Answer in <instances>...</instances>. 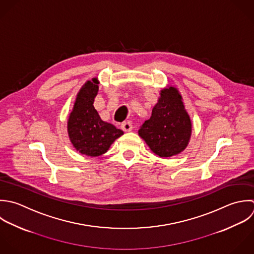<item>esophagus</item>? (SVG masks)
I'll use <instances>...</instances> for the list:
<instances>
[{
	"label": "esophagus",
	"mask_w": 254,
	"mask_h": 254,
	"mask_svg": "<svg viewBox=\"0 0 254 254\" xmlns=\"http://www.w3.org/2000/svg\"><path fill=\"white\" fill-rule=\"evenodd\" d=\"M121 127H122V129L124 130V131H130L131 129H132V124H131V122H125V123H123L122 124V126H121Z\"/></svg>",
	"instance_id": "1"
}]
</instances>
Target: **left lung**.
<instances>
[{
  "mask_svg": "<svg viewBox=\"0 0 254 254\" xmlns=\"http://www.w3.org/2000/svg\"><path fill=\"white\" fill-rule=\"evenodd\" d=\"M151 117L138 130V135L150 150L167 158L181 153L192 135V122L179 90L168 85L160 91Z\"/></svg>",
  "mask_w": 254,
  "mask_h": 254,
  "instance_id": "obj_1",
  "label": "left lung"
}]
</instances>
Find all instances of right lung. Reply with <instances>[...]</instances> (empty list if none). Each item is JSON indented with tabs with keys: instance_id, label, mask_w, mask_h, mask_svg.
I'll return each mask as SVG.
<instances>
[{
	"instance_id": "obj_1",
	"label": "right lung",
	"mask_w": 254,
	"mask_h": 254,
	"mask_svg": "<svg viewBox=\"0 0 254 254\" xmlns=\"http://www.w3.org/2000/svg\"><path fill=\"white\" fill-rule=\"evenodd\" d=\"M99 84L95 77L81 87L67 121V131L72 145L81 154L91 157L106 153L112 143L124 134L123 130L104 122L94 108Z\"/></svg>"
}]
</instances>
